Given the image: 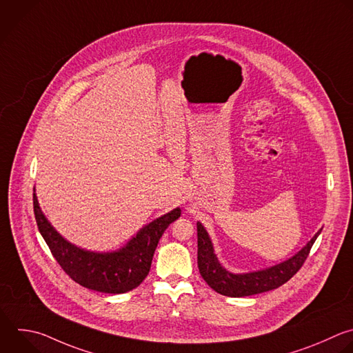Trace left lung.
<instances>
[{
    "instance_id": "8db88e82",
    "label": "left lung",
    "mask_w": 353,
    "mask_h": 353,
    "mask_svg": "<svg viewBox=\"0 0 353 353\" xmlns=\"http://www.w3.org/2000/svg\"><path fill=\"white\" fill-rule=\"evenodd\" d=\"M321 230L314 234L313 239L298 254H295L292 258L283 263L259 272L232 274L225 270L217 261L208 232L205 227L198 221V269L208 285L216 292L225 296L240 298L276 290L280 285L285 284L302 268Z\"/></svg>"
}]
</instances>
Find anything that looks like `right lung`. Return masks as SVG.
I'll list each match as a JSON object with an SVG mask.
<instances>
[{"instance_id": "obj_1", "label": "right lung", "mask_w": 353, "mask_h": 353, "mask_svg": "<svg viewBox=\"0 0 353 353\" xmlns=\"http://www.w3.org/2000/svg\"><path fill=\"white\" fill-rule=\"evenodd\" d=\"M33 208L39 231L63 272L77 284L105 294H123L139 287L148 276L154 252L163 231L180 217L181 209L158 217L114 252H91L68 243L47 220L33 194Z\"/></svg>"}]
</instances>
